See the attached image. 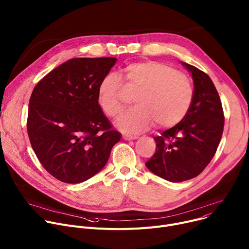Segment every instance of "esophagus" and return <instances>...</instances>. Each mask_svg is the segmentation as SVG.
Wrapping results in <instances>:
<instances>
[{
	"mask_svg": "<svg viewBox=\"0 0 249 249\" xmlns=\"http://www.w3.org/2000/svg\"><path fill=\"white\" fill-rule=\"evenodd\" d=\"M139 137L137 136H128V135H124L123 139L125 141H132V140H137Z\"/></svg>",
	"mask_w": 249,
	"mask_h": 249,
	"instance_id": "esophagus-1",
	"label": "esophagus"
}]
</instances>
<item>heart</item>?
Listing matches in <instances>:
<instances>
[{"mask_svg": "<svg viewBox=\"0 0 249 249\" xmlns=\"http://www.w3.org/2000/svg\"><path fill=\"white\" fill-rule=\"evenodd\" d=\"M136 95L137 107L117 123L127 133L169 128L187 114L195 97L188 76L174 67L157 61L138 62L124 70V80L114 72L106 74L98 87V102L106 116L118 119Z\"/></svg>", "mask_w": 249, "mask_h": 249, "instance_id": "b5f03b06", "label": "heart"}]
</instances>
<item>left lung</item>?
I'll list each match as a JSON object with an SVG mask.
<instances>
[{
  "mask_svg": "<svg viewBox=\"0 0 249 249\" xmlns=\"http://www.w3.org/2000/svg\"><path fill=\"white\" fill-rule=\"evenodd\" d=\"M195 97L184 119L155 137L156 152L146 167L158 177L180 182L197 177L214 157L220 142L224 114L219 94L212 79L189 64Z\"/></svg>",
  "mask_w": 249,
  "mask_h": 249,
  "instance_id": "left-lung-1",
  "label": "left lung"
}]
</instances>
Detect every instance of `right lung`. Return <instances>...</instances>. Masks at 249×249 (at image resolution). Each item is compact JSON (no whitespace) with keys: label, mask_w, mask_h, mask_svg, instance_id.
<instances>
[{"label":"right lung","mask_w":249,"mask_h":249,"mask_svg":"<svg viewBox=\"0 0 249 249\" xmlns=\"http://www.w3.org/2000/svg\"><path fill=\"white\" fill-rule=\"evenodd\" d=\"M116 58H74L37 83L30 98L27 130L44 168L66 183L83 182L106 165L120 132L98 102L101 80Z\"/></svg>","instance_id":"right-lung-1"}]
</instances>
